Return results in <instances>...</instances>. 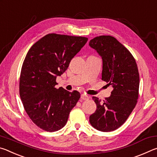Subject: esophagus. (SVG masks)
I'll return each mask as SVG.
<instances>
[{
	"label": "esophagus",
	"mask_w": 157,
	"mask_h": 157,
	"mask_svg": "<svg viewBox=\"0 0 157 157\" xmlns=\"http://www.w3.org/2000/svg\"><path fill=\"white\" fill-rule=\"evenodd\" d=\"M81 98H82V100H88L89 98V97L87 95H86V94H82L81 95Z\"/></svg>",
	"instance_id": "34e87169"
}]
</instances>
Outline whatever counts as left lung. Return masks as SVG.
<instances>
[{"label": "left lung", "instance_id": "obj_1", "mask_svg": "<svg viewBox=\"0 0 157 157\" xmlns=\"http://www.w3.org/2000/svg\"><path fill=\"white\" fill-rule=\"evenodd\" d=\"M89 45L102 57V79L113 88L103 102L93 97L97 109L90 116L89 122L99 131L111 132L126 121L136 105L139 70L131 52L113 36L95 37Z\"/></svg>", "mask_w": 157, "mask_h": 157}]
</instances>
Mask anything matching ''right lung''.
I'll return each mask as SVG.
<instances>
[{"label": "right lung", "mask_w": 157, "mask_h": 157, "mask_svg": "<svg viewBox=\"0 0 157 157\" xmlns=\"http://www.w3.org/2000/svg\"><path fill=\"white\" fill-rule=\"evenodd\" d=\"M88 41L83 36L48 34L29 50L21 68L19 93L26 113L39 128L58 131L80 98L77 91L55 88L57 76Z\"/></svg>", "instance_id": "1"}]
</instances>
